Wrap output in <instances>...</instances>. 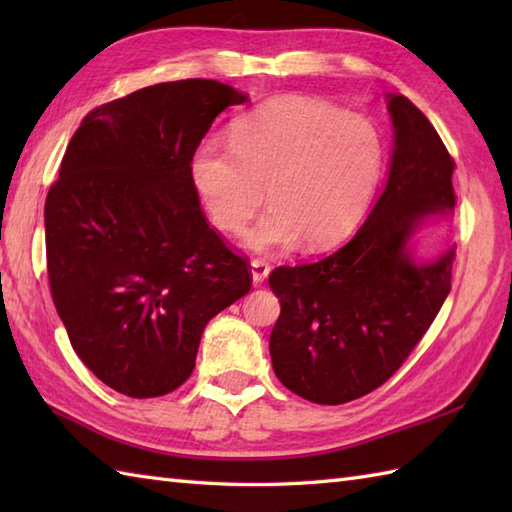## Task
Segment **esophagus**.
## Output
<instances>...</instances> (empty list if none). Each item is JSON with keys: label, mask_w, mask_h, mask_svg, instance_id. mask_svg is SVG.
I'll use <instances>...</instances> for the list:
<instances>
[{"label": "esophagus", "mask_w": 512, "mask_h": 512, "mask_svg": "<svg viewBox=\"0 0 512 512\" xmlns=\"http://www.w3.org/2000/svg\"><path fill=\"white\" fill-rule=\"evenodd\" d=\"M268 273H270V266L268 262H264V259H253V262H250V277H253L255 286L262 284V281L268 277Z\"/></svg>", "instance_id": "1"}]
</instances>
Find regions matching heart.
<instances>
[{
    "mask_svg": "<svg viewBox=\"0 0 512 512\" xmlns=\"http://www.w3.org/2000/svg\"><path fill=\"white\" fill-rule=\"evenodd\" d=\"M387 165L380 127L308 96H277L237 118L231 145L204 140L189 160V182L224 233L242 231L264 198L242 246L275 253L339 244L363 222Z\"/></svg>",
    "mask_w": 512,
    "mask_h": 512,
    "instance_id": "obj_1",
    "label": "heart"
}]
</instances>
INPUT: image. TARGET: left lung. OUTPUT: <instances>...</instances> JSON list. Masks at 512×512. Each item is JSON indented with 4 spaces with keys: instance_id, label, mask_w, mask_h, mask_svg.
<instances>
[{
    "instance_id": "1",
    "label": "left lung",
    "mask_w": 512,
    "mask_h": 512,
    "mask_svg": "<svg viewBox=\"0 0 512 512\" xmlns=\"http://www.w3.org/2000/svg\"><path fill=\"white\" fill-rule=\"evenodd\" d=\"M394 125L383 193L356 235L314 264L268 277L281 303L270 334L277 378L317 405H343L380 387L405 363L451 290L455 248L418 262L413 237L453 213L455 162L402 94H387Z\"/></svg>"
}]
</instances>
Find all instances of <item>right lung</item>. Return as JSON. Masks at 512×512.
I'll list each match as a JSON object with an SVG mask.
<instances>
[{
	"instance_id": "1",
	"label": "right lung",
	"mask_w": 512,
	"mask_h": 512,
	"mask_svg": "<svg viewBox=\"0 0 512 512\" xmlns=\"http://www.w3.org/2000/svg\"><path fill=\"white\" fill-rule=\"evenodd\" d=\"M246 101L220 81L158 83L96 107L65 149L46 198L52 301L74 352L118 394L180 387L206 323L253 286L189 182L215 116Z\"/></svg>"
}]
</instances>
